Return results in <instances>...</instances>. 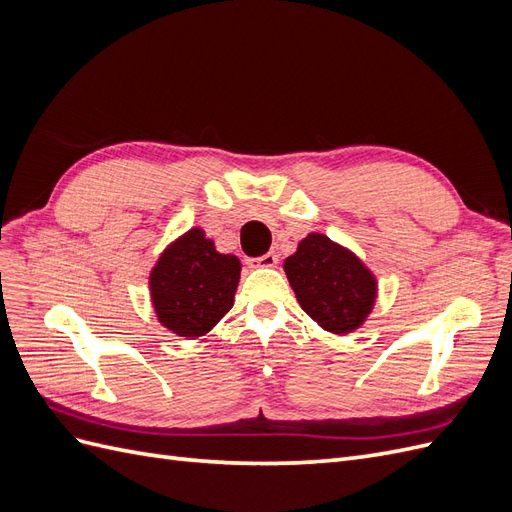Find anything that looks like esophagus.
<instances>
[{
  "mask_svg": "<svg viewBox=\"0 0 512 512\" xmlns=\"http://www.w3.org/2000/svg\"><path fill=\"white\" fill-rule=\"evenodd\" d=\"M250 262V267H275L277 265V254L275 252H267V254H262V256H258V258H250L247 260Z\"/></svg>",
  "mask_w": 512,
  "mask_h": 512,
  "instance_id": "1",
  "label": "esophagus"
}]
</instances>
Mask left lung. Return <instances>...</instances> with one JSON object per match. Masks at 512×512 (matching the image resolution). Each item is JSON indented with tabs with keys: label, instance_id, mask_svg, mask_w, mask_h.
I'll return each mask as SVG.
<instances>
[{
	"label": "left lung",
	"instance_id": "1",
	"mask_svg": "<svg viewBox=\"0 0 512 512\" xmlns=\"http://www.w3.org/2000/svg\"><path fill=\"white\" fill-rule=\"evenodd\" d=\"M284 271L301 309L324 331L348 335L374 309L376 275L348 247L320 232H309L284 260Z\"/></svg>",
	"mask_w": 512,
	"mask_h": 512
}]
</instances>
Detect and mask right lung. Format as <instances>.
Wrapping results in <instances>:
<instances>
[{"label":"right lung","instance_id":"right-lung-1","mask_svg":"<svg viewBox=\"0 0 512 512\" xmlns=\"http://www.w3.org/2000/svg\"><path fill=\"white\" fill-rule=\"evenodd\" d=\"M241 260L220 254L203 228L170 243L149 273L151 305L164 329L185 339L207 335L235 305Z\"/></svg>","mask_w":512,"mask_h":512}]
</instances>
